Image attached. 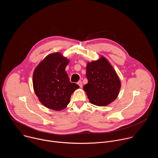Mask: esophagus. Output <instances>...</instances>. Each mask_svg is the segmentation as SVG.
Segmentation results:
<instances>
[{
    "label": "esophagus",
    "instance_id": "1",
    "mask_svg": "<svg viewBox=\"0 0 158 158\" xmlns=\"http://www.w3.org/2000/svg\"><path fill=\"white\" fill-rule=\"evenodd\" d=\"M77 84L79 85V87H80L81 88L82 87V82L81 81H79V82H77Z\"/></svg>",
    "mask_w": 158,
    "mask_h": 158
}]
</instances>
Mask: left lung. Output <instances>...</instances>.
Instances as JSON below:
<instances>
[{
    "mask_svg": "<svg viewBox=\"0 0 158 158\" xmlns=\"http://www.w3.org/2000/svg\"><path fill=\"white\" fill-rule=\"evenodd\" d=\"M88 80L84 85L89 101L98 106H105L118 97L121 87L120 80L111 65L104 57L88 62L86 67Z\"/></svg>",
    "mask_w": 158,
    "mask_h": 158,
    "instance_id": "left-lung-1",
    "label": "left lung"
}]
</instances>
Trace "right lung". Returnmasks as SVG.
Segmentation results:
<instances>
[{
    "mask_svg": "<svg viewBox=\"0 0 158 158\" xmlns=\"http://www.w3.org/2000/svg\"><path fill=\"white\" fill-rule=\"evenodd\" d=\"M69 60L59 52L48 55L33 74V87L40 102L48 108L60 110L69 103L71 94L79 88L69 81L65 71Z\"/></svg>",
    "mask_w": 158,
    "mask_h": 158,
    "instance_id": "right-lung-1",
    "label": "right lung"
}]
</instances>
